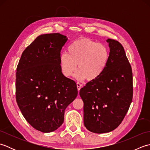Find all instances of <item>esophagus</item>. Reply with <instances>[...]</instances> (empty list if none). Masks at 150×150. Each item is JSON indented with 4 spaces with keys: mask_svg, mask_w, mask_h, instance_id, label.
Returning a JSON list of instances; mask_svg holds the SVG:
<instances>
[{
    "mask_svg": "<svg viewBox=\"0 0 150 150\" xmlns=\"http://www.w3.org/2000/svg\"><path fill=\"white\" fill-rule=\"evenodd\" d=\"M77 86L78 91H80L81 88L82 87V84L81 83H79V82H77Z\"/></svg>",
    "mask_w": 150,
    "mask_h": 150,
    "instance_id": "1",
    "label": "esophagus"
}]
</instances>
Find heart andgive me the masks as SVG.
<instances>
[{
	"instance_id": "obj_1",
	"label": "heart",
	"mask_w": 150,
	"mask_h": 150,
	"mask_svg": "<svg viewBox=\"0 0 150 150\" xmlns=\"http://www.w3.org/2000/svg\"><path fill=\"white\" fill-rule=\"evenodd\" d=\"M110 53L103 44L86 38H80L72 42L68 52L59 57L60 69L66 77H70L77 69L75 77L77 80L91 81L103 74L109 61Z\"/></svg>"
}]
</instances>
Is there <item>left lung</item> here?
I'll return each instance as SVG.
<instances>
[{
  "label": "left lung",
  "instance_id": "8db88e82",
  "mask_svg": "<svg viewBox=\"0 0 150 150\" xmlns=\"http://www.w3.org/2000/svg\"><path fill=\"white\" fill-rule=\"evenodd\" d=\"M109 61L99 77L88 82L79 92L84 102V124L93 133L113 131L122 122L133 98L132 66L123 46L108 39Z\"/></svg>",
  "mask_w": 150,
  "mask_h": 150
}]
</instances>
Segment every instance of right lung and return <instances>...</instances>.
Wrapping results in <instances>:
<instances>
[{"label": "right lung", "instance_id": "right-lung-1", "mask_svg": "<svg viewBox=\"0 0 150 150\" xmlns=\"http://www.w3.org/2000/svg\"><path fill=\"white\" fill-rule=\"evenodd\" d=\"M60 33L37 37L22 53L16 72V100L25 119L37 130L55 131L78 94L75 82L60 69V51L67 42Z\"/></svg>", "mask_w": 150, "mask_h": 150}]
</instances>
